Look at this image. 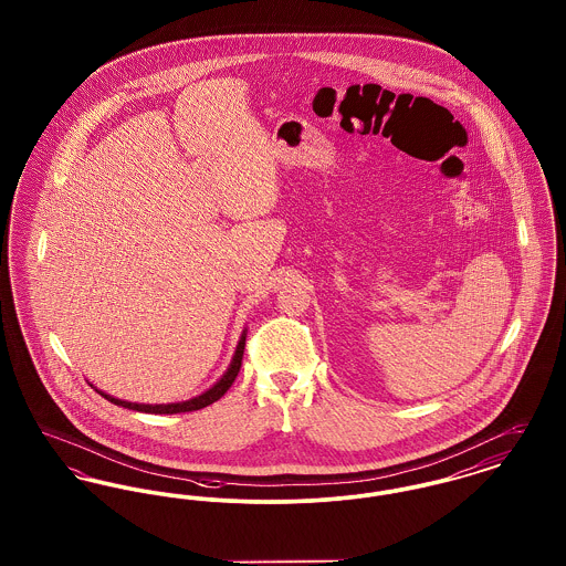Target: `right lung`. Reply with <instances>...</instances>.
Returning a JSON list of instances; mask_svg holds the SVG:
<instances>
[{
	"label": "right lung",
	"instance_id": "1",
	"mask_svg": "<svg viewBox=\"0 0 566 566\" xmlns=\"http://www.w3.org/2000/svg\"><path fill=\"white\" fill-rule=\"evenodd\" d=\"M243 346H245V333H243L241 339H239V346H237V350H234L233 364L229 367V371H227L209 391H205L199 398L179 401V403H156V406H154V403H133V401L111 398V396H106V394H102V391H98V394H101L102 398H106L108 401L117 403V406H124V408H130V410H138V412H151V415H175V412L200 410V408H205V406L218 401V399L222 398V396L229 391V387L233 385L234 378H237V374H239V367H241Z\"/></svg>",
	"mask_w": 566,
	"mask_h": 566
}]
</instances>
